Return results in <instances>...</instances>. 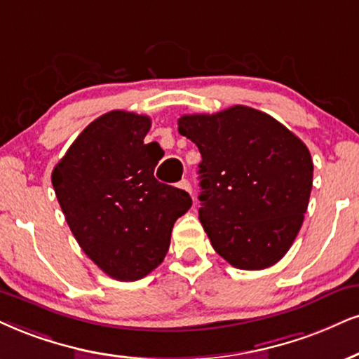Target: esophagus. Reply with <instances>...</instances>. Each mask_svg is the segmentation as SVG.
<instances>
[{
	"label": "esophagus",
	"instance_id": "esophagus-1",
	"mask_svg": "<svg viewBox=\"0 0 359 359\" xmlns=\"http://www.w3.org/2000/svg\"><path fill=\"white\" fill-rule=\"evenodd\" d=\"M178 188L184 189V191H188V193H191V184H189L188 180H181L178 183Z\"/></svg>",
	"mask_w": 359,
	"mask_h": 359
}]
</instances>
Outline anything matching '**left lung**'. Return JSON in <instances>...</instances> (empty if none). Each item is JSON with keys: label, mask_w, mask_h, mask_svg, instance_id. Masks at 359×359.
Masks as SVG:
<instances>
[{"label": "left lung", "mask_w": 359, "mask_h": 359, "mask_svg": "<svg viewBox=\"0 0 359 359\" xmlns=\"http://www.w3.org/2000/svg\"><path fill=\"white\" fill-rule=\"evenodd\" d=\"M180 135L200 149V221L211 245L240 269H264L293 245L308 210L313 159L269 114L231 106L184 114Z\"/></svg>", "instance_id": "8db88e82"}]
</instances>
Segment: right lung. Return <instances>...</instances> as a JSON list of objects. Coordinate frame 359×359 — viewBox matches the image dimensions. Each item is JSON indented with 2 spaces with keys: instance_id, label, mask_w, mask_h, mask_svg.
I'll list each match as a JSON object with an SVG mask.
<instances>
[{
  "instance_id": "right-lung-1",
  "label": "right lung",
  "mask_w": 359,
  "mask_h": 359,
  "mask_svg": "<svg viewBox=\"0 0 359 359\" xmlns=\"http://www.w3.org/2000/svg\"><path fill=\"white\" fill-rule=\"evenodd\" d=\"M151 118L114 109L90 123L51 175L78 245L118 281H136L163 263L175 221L191 208L183 189L159 183L163 149L144 144Z\"/></svg>"
}]
</instances>
